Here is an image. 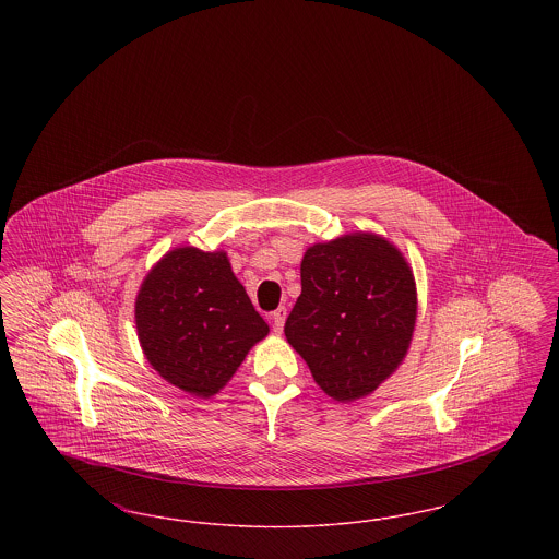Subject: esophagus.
<instances>
[{
    "label": "esophagus",
    "mask_w": 559,
    "mask_h": 559,
    "mask_svg": "<svg viewBox=\"0 0 559 559\" xmlns=\"http://www.w3.org/2000/svg\"><path fill=\"white\" fill-rule=\"evenodd\" d=\"M285 319H287V308H278V310H274L272 314H270V320H272V326H274V333H283V326H285Z\"/></svg>",
    "instance_id": "1"
}]
</instances>
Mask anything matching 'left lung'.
Instances as JSON below:
<instances>
[{
	"instance_id": "8db88e82",
	"label": "left lung",
	"mask_w": 559,
	"mask_h": 559,
	"mask_svg": "<svg viewBox=\"0 0 559 559\" xmlns=\"http://www.w3.org/2000/svg\"><path fill=\"white\" fill-rule=\"evenodd\" d=\"M299 272L301 293L285 322L289 346L326 396H369L396 372L413 342V267L392 240L358 230L310 245Z\"/></svg>"
}]
</instances>
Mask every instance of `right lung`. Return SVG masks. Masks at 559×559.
Segmentation results:
<instances>
[{
    "label": "right lung",
    "instance_id": "add662e5",
    "mask_svg": "<svg viewBox=\"0 0 559 559\" xmlns=\"http://www.w3.org/2000/svg\"><path fill=\"white\" fill-rule=\"evenodd\" d=\"M133 314L151 367L197 399L215 396L270 333L228 253L190 245L167 251L148 270Z\"/></svg>",
    "mask_w": 559,
    "mask_h": 559
}]
</instances>
